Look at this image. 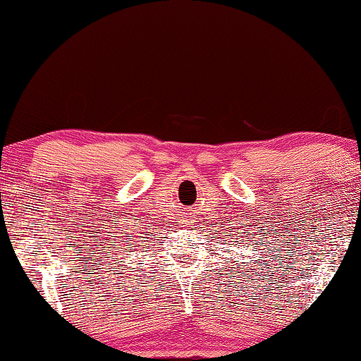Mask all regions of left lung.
<instances>
[{"mask_svg":"<svg viewBox=\"0 0 361 361\" xmlns=\"http://www.w3.org/2000/svg\"><path fill=\"white\" fill-rule=\"evenodd\" d=\"M237 221H239V219H237ZM250 226H252V223H250ZM245 227V226H239V228H234V226H232V228L234 229H239V231H234V234H231V242H235V243H229V245H237V248H247V247H251L252 245H254L252 247V252H256L255 248H258L259 247V250H264V252H261V253H264L266 255V258H267V252H272L271 248H266L267 247V243H262V242H256V237H252V235H255L253 232H252V228H246L245 230H243V228ZM231 232V231H229ZM261 232V231H259ZM226 234V232H224ZM259 235V234H258ZM219 243V242H218ZM271 245H274V243H271ZM280 247V245H279ZM279 250V248H277ZM232 252H234V250H232ZM256 255V253H255ZM240 258H243V255L240 256ZM243 264H245V262H243ZM250 264V269H247V272H255V269H252V267H256L258 269V266H253L252 264V261L248 262ZM256 264V262H255ZM237 269V267H235ZM240 269H243V266L240 267ZM243 277H247V274H243Z\"/></svg>","mask_w":361,"mask_h":361,"instance_id":"left-lung-1","label":"left lung"}]
</instances>
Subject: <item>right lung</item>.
<instances>
[{
    "label": "right lung",
    "instance_id": "1",
    "mask_svg": "<svg viewBox=\"0 0 361 361\" xmlns=\"http://www.w3.org/2000/svg\"><path fill=\"white\" fill-rule=\"evenodd\" d=\"M127 247H129V248H132V250H133V247H138V245H137V242H135V240H133V242H130V243H129V245H127Z\"/></svg>",
    "mask_w": 361,
    "mask_h": 361
}]
</instances>
